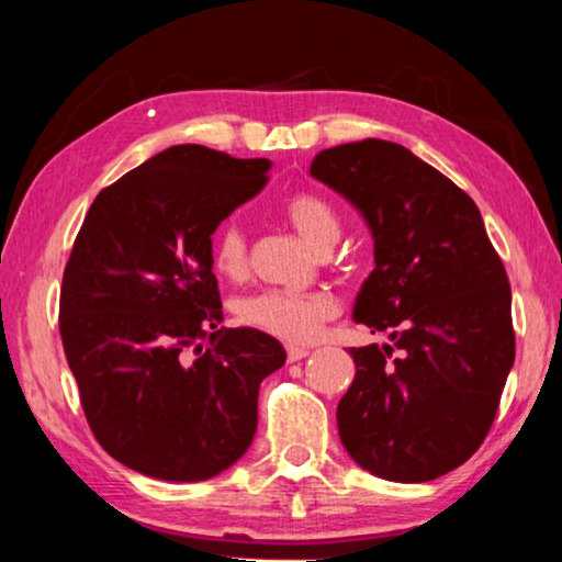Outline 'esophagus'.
I'll list each match as a JSON object with an SVG mask.
<instances>
[{
    "mask_svg": "<svg viewBox=\"0 0 562 562\" xmlns=\"http://www.w3.org/2000/svg\"><path fill=\"white\" fill-rule=\"evenodd\" d=\"M310 353V348L303 346H288V361L295 363V361H303V358Z\"/></svg>",
    "mask_w": 562,
    "mask_h": 562,
    "instance_id": "1",
    "label": "esophagus"
}]
</instances>
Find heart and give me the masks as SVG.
I'll use <instances>...</instances> for the list:
<instances>
[{
    "mask_svg": "<svg viewBox=\"0 0 562 562\" xmlns=\"http://www.w3.org/2000/svg\"><path fill=\"white\" fill-rule=\"evenodd\" d=\"M284 214L300 237L315 249H328L340 237V216L328 199L315 191H297L284 204ZM212 265L224 278L237 280L247 272V239L234 222H224L212 234ZM335 300L325 292L267 288L239 300L237 317L245 328L259 330L288 342L315 338L325 321L335 315Z\"/></svg>",
    "mask_w": 562,
    "mask_h": 562,
    "instance_id": "heart-1",
    "label": "heart"
}]
</instances>
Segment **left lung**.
<instances>
[{
    "mask_svg": "<svg viewBox=\"0 0 562 562\" xmlns=\"http://www.w3.org/2000/svg\"><path fill=\"white\" fill-rule=\"evenodd\" d=\"M310 173L366 216L375 270L356 321L393 340L350 348L342 447L383 480H437L480 449L515 363L505 265L472 196L404 146L366 138L325 148Z\"/></svg>",
    "mask_w": 562,
    "mask_h": 562,
    "instance_id": "8db88e82",
    "label": "left lung"
}]
</instances>
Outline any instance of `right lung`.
Here are the masks:
<instances>
[{
  "label": "right lung",
  "instance_id": "add662e5",
  "mask_svg": "<svg viewBox=\"0 0 562 562\" xmlns=\"http://www.w3.org/2000/svg\"><path fill=\"white\" fill-rule=\"evenodd\" d=\"M267 158L171 146L105 187L75 237L60 338L90 431L121 464L201 482L245 454L272 335L222 330L212 234L270 176Z\"/></svg>",
  "mask_w": 562,
  "mask_h": 562
}]
</instances>
